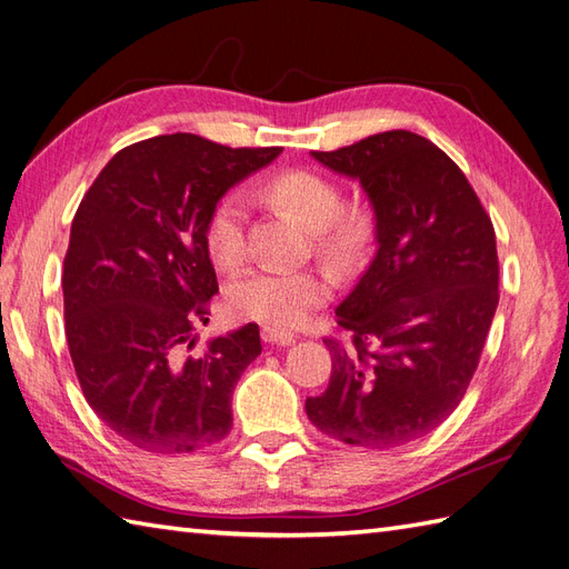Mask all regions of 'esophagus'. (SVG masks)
Wrapping results in <instances>:
<instances>
[{
    "label": "esophagus",
    "instance_id": "obj_1",
    "mask_svg": "<svg viewBox=\"0 0 569 569\" xmlns=\"http://www.w3.org/2000/svg\"><path fill=\"white\" fill-rule=\"evenodd\" d=\"M261 339H264L267 343L288 346V343L296 341V333L286 331V329H276V327H264V329H261Z\"/></svg>",
    "mask_w": 569,
    "mask_h": 569
}]
</instances>
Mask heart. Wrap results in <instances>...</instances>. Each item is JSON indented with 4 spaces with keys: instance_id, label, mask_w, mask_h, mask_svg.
I'll return each mask as SVG.
<instances>
[{
    "instance_id": "b5f03b06",
    "label": "heart",
    "mask_w": 569,
    "mask_h": 569,
    "mask_svg": "<svg viewBox=\"0 0 569 569\" xmlns=\"http://www.w3.org/2000/svg\"><path fill=\"white\" fill-rule=\"evenodd\" d=\"M269 199L293 209L312 228L315 250L339 269H351L366 257L375 236V216L360 201L343 203L341 187L327 174L288 168L261 184ZM211 259L221 269H238L247 259V201L228 192L213 203L203 228ZM333 281L319 267H261L228 290V308L242 319L267 327L293 329L331 298Z\"/></svg>"
}]
</instances>
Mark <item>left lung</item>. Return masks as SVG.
Listing matches in <instances>:
<instances>
[{"label": "left lung", "instance_id": "1", "mask_svg": "<svg viewBox=\"0 0 569 569\" xmlns=\"http://www.w3.org/2000/svg\"><path fill=\"white\" fill-rule=\"evenodd\" d=\"M312 156L366 187L380 247L337 308L351 346L325 337L329 387L305 411L346 445L413 442L457 409L483 353L500 300L492 221L455 160L406 129Z\"/></svg>", "mask_w": 569, "mask_h": 569}]
</instances>
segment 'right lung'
<instances>
[{
    "label": "right lung",
    "instance_id": "add662e5",
    "mask_svg": "<svg viewBox=\"0 0 569 569\" xmlns=\"http://www.w3.org/2000/svg\"><path fill=\"white\" fill-rule=\"evenodd\" d=\"M281 151L143 139L114 153L79 203L62 273L69 356L96 416L139 449L189 455L232 428V389L261 341L244 325L182 358L218 293L203 228L232 184Z\"/></svg>",
    "mask_w": 569,
    "mask_h": 569
}]
</instances>
